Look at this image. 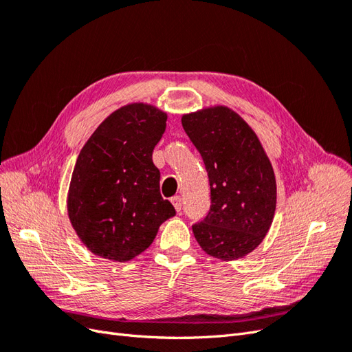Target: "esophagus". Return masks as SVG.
I'll return each mask as SVG.
<instances>
[{"label":"esophagus","instance_id":"1","mask_svg":"<svg viewBox=\"0 0 352 352\" xmlns=\"http://www.w3.org/2000/svg\"><path fill=\"white\" fill-rule=\"evenodd\" d=\"M172 204L175 206L176 211L180 212V210H182V198H180L179 195H177V197H173V198H172Z\"/></svg>","mask_w":352,"mask_h":352}]
</instances>
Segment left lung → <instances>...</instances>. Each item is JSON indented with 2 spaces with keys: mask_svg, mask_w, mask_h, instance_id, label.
<instances>
[{
  "mask_svg": "<svg viewBox=\"0 0 352 352\" xmlns=\"http://www.w3.org/2000/svg\"><path fill=\"white\" fill-rule=\"evenodd\" d=\"M182 126L206 164L211 194L208 214L192 225L194 236L211 257H245L263 242L273 221L270 160L248 123L223 105L185 114Z\"/></svg>",
  "mask_w": 352,
  "mask_h": 352,
  "instance_id": "8db88e82",
  "label": "left lung"
}]
</instances>
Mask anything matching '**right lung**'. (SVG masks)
<instances>
[{"instance_id": "add662e5", "label": "right lung", "mask_w": 352, "mask_h": 352, "mask_svg": "<svg viewBox=\"0 0 352 352\" xmlns=\"http://www.w3.org/2000/svg\"><path fill=\"white\" fill-rule=\"evenodd\" d=\"M167 114L153 105H124L83 145L74 166L67 211L73 229L95 255L129 261L153 243L163 221L176 214L160 194L154 146Z\"/></svg>"}]
</instances>
